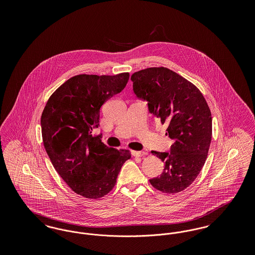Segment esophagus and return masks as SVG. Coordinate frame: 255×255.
<instances>
[{
	"label": "esophagus",
	"instance_id": "obj_1",
	"mask_svg": "<svg viewBox=\"0 0 255 255\" xmlns=\"http://www.w3.org/2000/svg\"><path fill=\"white\" fill-rule=\"evenodd\" d=\"M132 155L135 158H140V157H143L145 155V153L141 152V151H132Z\"/></svg>",
	"mask_w": 255,
	"mask_h": 255
}]
</instances>
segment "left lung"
Listing matches in <instances>:
<instances>
[{
	"instance_id": "obj_1",
	"label": "left lung",
	"mask_w": 255,
	"mask_h": 255,
	"mask_svg": "<svg viewBox=\"0 0 255 255\" xmlns=\"http://www.w3.org/2000/svg\"><path fill=\"white\" fill-rule=\"evenodd\" d=\"M133 90L148 109L168 125L170 152L152 151L164 163L161 175L149 180L159 191L175 194L188 187L201 172L212 136V118L206 99L191 82L167 68L133 73Z\"/></svg>"
}]
</instances>
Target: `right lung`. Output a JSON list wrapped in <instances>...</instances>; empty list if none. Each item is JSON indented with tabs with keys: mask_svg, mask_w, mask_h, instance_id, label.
Instances as JSON below:
<instances>
[{
	"mask_svg": "<svg viewBox=\"0 0 255 255\" xmlns=\"http://www.w3.org/2000/svg\"><path fill=\"white\" fill-rule=\"evenodd\" d=\"M129 73L78 74L50 96L41 117L44 147L53 167L77 194L98 199L114 188L129 150H117L93 135L101 106L121 93Z\"/></svg>",
	"mask_w": 255,
	"mask_h": 255,
	"instance_id": "1",
	"label": "right lung"
}]
</instances>
